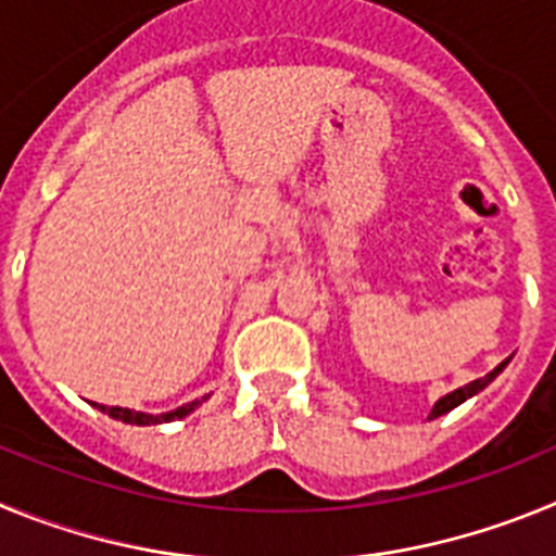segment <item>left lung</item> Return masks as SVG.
Here are the masks:
<instances>
[{"label": "left lung", "mask_w": 556, "mask_h": 556, "mask_svg": "<svg viewBox=\"0 0 556 556\" xmlns=\"http://www.w3.org/2000/svg\"><path fill=\"white\" fill-rule=\"evenodd\" d=\"M507 365H509V358H504V362H501V365L495 367L493 372H488V376H484V378H476V381H470V384L459 387V390H454V392H448V395L440 397V401H437V404L431 406L429 420H434V417H440V415H448L451 409H456V406H459V404H465V401H468V397L479 395V392L484 390V387H488L490 381H493V378L498 376V372L504 370V367H507Z\"/></svg>", "instance_id": "left-lung-1"}]
</instances>
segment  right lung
<instances>
[{"label": "right lung", "instance_id": "1", "mask_svg": "<svg viewBox=\"0 0 556 556\" xmlns=\"http://www.w3.org/2000/svg\"><path fill=\"white\" fill-rule=\"evenodd\" d=\"M203 401H208V395H203L200 401H191V404L178 406V409L164 412V415H150V412H136V409H125V406H105V404H94L97 409L105 412L108 417L113 420H122V424H130V426H159V424H172V420H180V417L191 415V412L198 409Z\"/></svg>", "mask_w": 556, "mask_h": 556}]
</instances>
